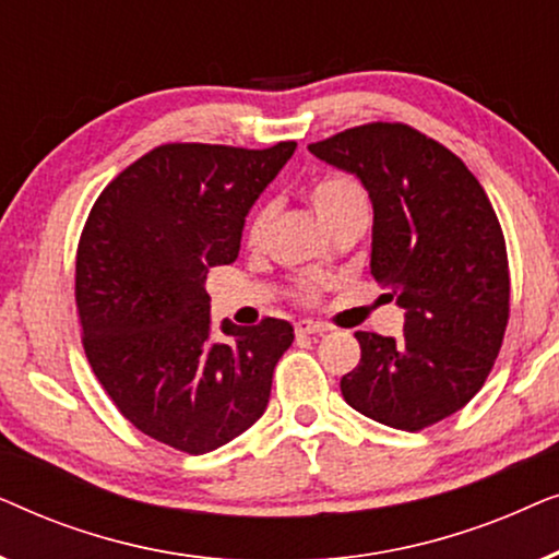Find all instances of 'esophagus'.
<instances>
[{
  "label": "esophagus",
  "instance_id": "obj_1",
  "mask_svg": "<svg viewBox=\"0 0 559 559\" xmlns=\"http://www.w3.org/2000/svg\"><path fill=\"white\" fill-rule=\"evenodd\" d=\"M295 333L297 335H323V333H328V325L312 323V320H297Z\"/></svg>",
  "mask_w": 559,
  "mask_h": 559
}]
</instances>
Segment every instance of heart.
<instances>
[{
	"instance_id": "heart-1",
	"label": "heart",
	"mask_w": 559,
	"mask_h": 559,
	"mask_svg": "<svg viewBox=\"0 0 559 559\" xmlns=\"http://www.w3.org/2000/svg\"><path fill=\"white\" fill-rule=\"evenodd\" d=\"M305 198H308L310 209L316 211V216L323 221V226L331 231L343 221L350 218H369V198L366 190L356 178H350L346 173H325L318 175L316 180L305 188ZM272 221V209L262 205L254 211V216L247 224V239L249 243H259L264 239L266 228ZM316 295V287H305V297Z\"/></svg>"
}]
</instances>
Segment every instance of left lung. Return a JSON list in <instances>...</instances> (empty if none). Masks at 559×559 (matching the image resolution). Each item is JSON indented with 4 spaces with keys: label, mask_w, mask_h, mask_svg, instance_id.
<instances>
[{
    "label": "left lung",
    "mask_w": 559,
    "mask_h": 559,
    "mask_svg": "<svg viewBox=\"0 0 559 559\" xmlns=\"http://www.w3.org/2000/svg\"><path fill=\"white\" fill-rule=\"evenodd\" d=\"M354 173L373 205L371 274L404 310V335L358 331L361 361L341 379L350 407L396 430L463 409L493 369L509 323L507 241L463 159L400 121L308 144Z\"/></svg>",
    "instance_id": "1"
}]
</instances>
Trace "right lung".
Returning <instances> with one entry per match:
<instances>
[{"instance_id":"obj_1","label":"right lung","mask_w":559,"mask_h":559,"mask_svg":"<svg viewBox=\"0 0 559 559\" xmlns=\"http://www.w3.org/2000/svg\"><path fill=\"white\" fill-rule=\"evenodd\" d=\"M266 150L159 144L96 198L75 254V308L96 379L136 430L211 453L264 415L293 346L287 320L221 323L211 338V266L239 257L247 213L293 157Z\"/></svg>"}]
</instances>
